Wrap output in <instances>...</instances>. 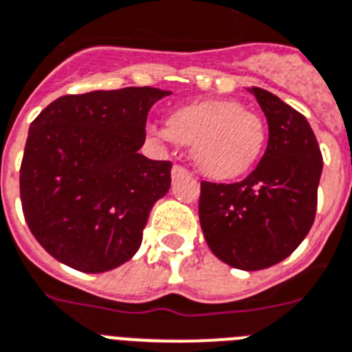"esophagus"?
Masks as SVG:
<instances>
[{
    "label": "esophagus",
    "instance_id": "34e87169",
    "mask_svg": "<svg viewBox=\"0 0 352 352\" xmlns=\"http://www.w3.org/2000/svg\"><path fill=\"white\" fill-rule=\"evenodd\" d=\"M186 175H190V171L186 170V168L179 166V164H175V166L171 168V179H173V181H177V179H181V177Z\"/></svg>",
    "mask_w": 352,
    "mask_h": 352
}]
</instances>
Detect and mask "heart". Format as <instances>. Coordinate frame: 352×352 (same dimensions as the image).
Wrapping results in <instances>:
<instances>
[{"label":"heart","mask_w":352,"mask_h":352,"mask_svg":"<svg viewBox=\"0 0 352 352\" xmlns=\"http://www.w3.org/2000/svg\"><path fill=\"white\" fill-rule=\"evenodd\" d=\"M159 137L190 146L193 164L208 179L233 181L258 162L267 130L262 117L241 102L206 99L171 111Z\"/></svg>","instance_id":"obj_1"}]
</instances>
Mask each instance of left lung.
I'll list each match as a JSON object with an SVG mask.
<instances>
[{
    "label": "left lung",
    "instance_id": "8db88e82",
    "mask_svg": "<svg viewBox=\"0 0 352 352\" xmlns=\"http://www.w3.org/2000/svg\"><path fill=\"white\" fill-rule=\"evenodd\" d=\"M250 92L270 126L265 153L244 181L201 182L199 217L217 258L258 271L287 258L309 233L324 161L300 111L258 87Z\"/></svg>",
    "mask_w": 352,
    "mask_h": 352
}]
</instances>
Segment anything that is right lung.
Listing matches in <instances>:
<instances>
[{"label":"right lung","instance_id":"1","mask_svg":"<svg viewBox=\"0 0 352 352\" xmlns=\"http://www.w3.org/2000/svg\"><path fill=\"white\" fill-rule=\"evenodd\" d=\"M171 92L151 87L63 96L30 124L19 170L23 215L56 260L104 273L141 248L151 208L171 186V162L139 150L146 117Z\"/></svg>","mask_w":352,"mask_h":352}]
</instances>
